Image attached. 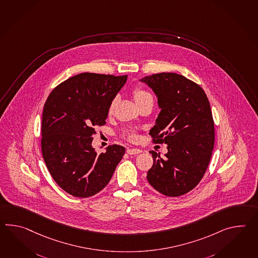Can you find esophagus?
Instances as JSON below:
<instances>
[{
	"label": "esophagus",
	"mask_w": 258,
	"mask_h": 258,
	"mask_svg": "<svg viewBox=\"0 0 258 258\" xmlns=\"http://www.w3.org/2000/svg\"><path fill=\"white\" fill-rule=\"evenodd\" d=\"M143 151L140 149H127L126 150V153L128 154V155H138V154H141Z\"/></svg>",
	"instance_id": "obj_1"
}]
</instances>
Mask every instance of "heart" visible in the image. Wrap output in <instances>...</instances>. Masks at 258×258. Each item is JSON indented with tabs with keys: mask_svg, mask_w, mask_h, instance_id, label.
Listing matches in <instances>:
<instances>
[{
	"mask_svg": "<svg viewBox=\"0 0 258 258\" xmlns=\"http://www.w3.org/2000/svg\"><path fill=\"white\" fill-rule=\"evenodd\" d=\"M133 96H134L136 103H142V102L147 100V99H153L151 93L147 92V91H145V90H143L142 88L135 89L134 92H133ZM117 101H118V97L115 96V97L113 98L112 101L110 102L108 107L109 114H112V113L114 112L115 105H116V103H117ZM128 138H130L132 141H135V140H137V134H136L135 132H132V133L128 134Z\"/></svg>",
	"mask_w": 258,
	"mask_h": 258,
	"instance_id": "obj_1",
	"label": "heart"
}]
</instances>
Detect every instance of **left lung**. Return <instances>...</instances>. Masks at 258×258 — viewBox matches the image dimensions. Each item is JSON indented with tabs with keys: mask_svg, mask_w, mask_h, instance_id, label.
Masks as SVG:
<instances>
[{
	"mask_svg": "<svg viewBox=\"0 0 258 258\" xmlns=\"http://www.w3.org/2000/svg\"><path fill=\"white\" fill-rule=\"evenodd\" d=\"M140 81L154 91L161 109L149 134L154 143L167 144L165 157L151 153L147 180L166 196L185 195L200 182L212 155L215 127L208 98L182 75L158 73Z\"/></svg>",
	"mask_w": 258,
	"mask_h": 258,
	"instance_id": "1",
	"label": "left lung"
}]
</instances>
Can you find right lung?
Instances as JSON below:
<instances>
[{
  "label": "right lung",
  "instance_id": "right-lung-1",
  "mask_svg": "<svg viewBox=\"0 0 258 258\" xmlns=\"http://www.w3.org/2000/svg\"><path fill=\"white\" fill-rule=\"evenodd\" d=\"M127 76L81 73L55 87L46 100L41 121V152L54 181L75 197L96 195L108 184L125 155L114 144L98 155L92 135L103 126L110 102Z\"/></svg>",
  "mask_w": 258,
  "mask_h": 258
}]
</instances>
